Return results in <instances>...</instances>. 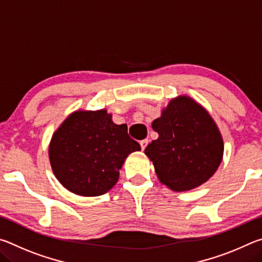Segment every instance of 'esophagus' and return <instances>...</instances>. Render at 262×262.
Wrapping results in <instances>:
<instances>
[{
  "label": "esophagus",
  "instance_id": "obj_1",
  "mask_svg": "<svg viewBox=\"0 0 262 262\" xmlns=\"http://www.w3.org/2000/svg\"><path fill=\"white\" fill-rule=\"evenodd\" d=\"M148 143H149V140H142L141 142H140V145H141V149L142 150H144L145 148H147V145H148Z\"/></svg>",
  "mask_w": 262,
  "mask_h": 262
}]
</instances>
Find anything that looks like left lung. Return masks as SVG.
Masks as SVG:
<instances>
[{
    "instance_id": "1",
    "label": "left lung",
    "mask_w": 262,
    "mask_h": 262,
    "mask_svg": "<svg viewBox=\"0 0 262 262\" xmlns=\"http://www.w3.org/2000/svg\"><path fill=\"white\" fill-rule=\"evenodd\" d=\"M158 133L144 154L159 181L176 192L193 189L215 173L223 158V139L210 114L187 96L172 99L152 122Z\"/></svg>"
}]
</instances>
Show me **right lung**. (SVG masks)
Instances as JSON below:
<instances>
[{
	"label": "right lung",
	"mask_w": 262,
	"mask_h": 262,
	"mask_svg": "<svg viewBox=\"0 0 262 262\" xmlns=\"http://www.w3.org/2000/svg\"><path fill=\"white\" fill-rule=\"evenodd\" d=\"M140 150L127 125H115L107 111L99 110L70 114L53 134L48 154L63 187L82 196H98L117 184L128 155Z\"/></svg>",
	"instance_id": "obj_1"
}]
</instances>
